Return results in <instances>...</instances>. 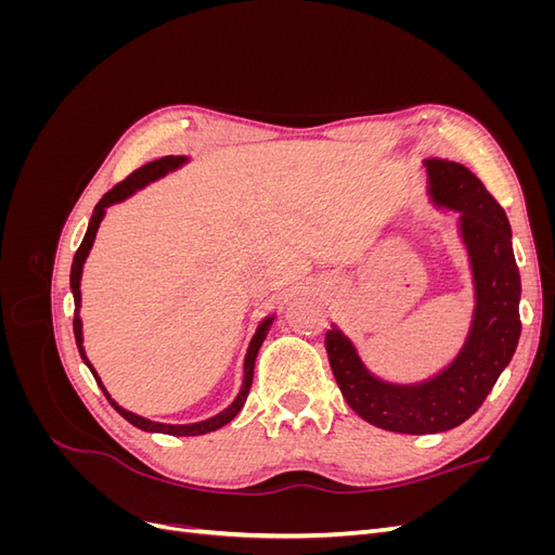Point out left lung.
I'll return each mask as SVG.
<instances>
[{"label": "left lung", "mask_w": 555, "mask_h": 555, "mask_svg": "<svg viewBox=\"0 0 555 555\" xmlns=\"http://www.w3.org/2000/svg\"><path fill=\"white\" fill-rule=\"evenodd\" d=\"M426 169L435 204L461 212V236L475 275L477 306L459 357L428 382L389 384L365 371L338 328L326 331L324 340L347 405L367 424L408 435L442 433L473 416L512 361L520 335V278L505 210L467 166L426 159Z\"/></svg>", "instance_id": "1"}]
</instances>
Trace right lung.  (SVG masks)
<instances>
[{"label": "right lung", "instance_id": "right-lung-1", "mask_svg": "<svg viewBox=\"0 0 555 555\" xmlns=\"http://www.w3.org/2000/svg\"><path fill=\"white\" fill-rule=\"evenodd\" d=\"M184 162H188L184 157H162V159L150 162V164L141 166V169L133 171L129 178H125L122 182H117L113 190H108L102 198H99V204L94 206V212H92V217H90V224H88V231H86V238H82L80 247L76 249L74 263H72V292H74V306H76V310H74V335H76V345H78V351H80V359L86 361V365L90 367V373L94 375L96 384L102 386V391H104V396L108 398L111 405H113L117 412H120L131 426H137V428H141V430H150V433L178 435V438H182V435H206V433H210V430L222 428L224 424H229L231 418L241 412V408L245 405V398H247V393H249L251 377H255V361H257V354H259V347H261V343L266 340L268 326L273 324V317L263 319V322H261V324H259V328H257V333H255V338H251V343H249V347H247L245 365H243V367H245V377H243V386H241V393L236 396V400H233L231 405H229L224 412H220L217 416L206 418V422L188 424V426H171V424H157V422H150V418H145V416H139V414H133V412H127L125 408L117 405V402L108 396V391L104 389L102 379H99V375L94 373L92 363H90V361H88V357H86V349H82V324H80L78 308H80V275H82V263H86V259H88V255H90L92 243H94V236H96V229H99V224H102V220H104V212H106V208H108L111 204H120V201H125L127 196H131V194L137 192V190L145 188L147 182H153V180H157V178L166 176L169 171L178 169V166H180V164H184Z\"/></svg>", "mask_w": 555, "mask_h": 555}]
</instances>
